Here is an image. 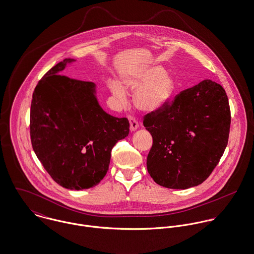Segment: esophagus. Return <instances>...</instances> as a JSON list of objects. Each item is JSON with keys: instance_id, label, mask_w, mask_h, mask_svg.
I'll list each match as a JSON object with an SVG mask.
<instances>
[{"instance_id": "esophagus-1", "label": "esophagus", "mask_w": 254, "mask_h": 254, "mask_svg": "<svg viewBox=\"0 0 254 254\" xmlns=\"http://www.w3.org/2000/svg\"><path fill=\"white\" fill-rule=\"evenodd\" d=\"M128 121H129V125H130V127H129L130 131H135L139 127L138 122L133 117H130V116L128 117Z\"/></svg>"}]
</instances>
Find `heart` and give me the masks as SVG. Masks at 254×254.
Listing matches in <instances>:
<instances>
[{
    "instance_id": "obj_1",
    "label": "heart",
    "mask_w": 254,
    "mask_h": 254,
    "mask_svg": "<svg viewBox=\"0 0 254 254\" xmlns=\"http://www.w3.org/2000/svg\"><path fill=\"white\" fill-rule=\"evenodd\" d=\"M122 84L129 89L137 87L133 101L137 108L152 112L163 107L175 90L174 79L160 66H149L136 69L121 77ZM108 87L115 97L125 100L127 92L117 81H109Z\"/></svg>"
}]
</instances>
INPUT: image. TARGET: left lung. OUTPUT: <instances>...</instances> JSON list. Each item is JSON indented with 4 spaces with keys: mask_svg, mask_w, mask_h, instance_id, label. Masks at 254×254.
I'll list each match as a JSON object with an SVG mask.
<instances>
[{
    "mask_svg": "<svg viewBox=\"0 0 254 254\" xmlns=\"http://www.w3.org/2000/svg\"><path fill=\"white\" fill-rule=\"evenodd\" d=\"M231 112L225 89L211 80L185 89L171 104L145 115L153 137L147 169L166 188L201 184L215 169L228 144Z\"/></svg>",
    "mask_w": 254,
    "mask_h": 254,
    "instance_id": "1",
    "label": "left lung"
}]
</instances>
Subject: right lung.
<instances>
[{"label":"right lung","instance_id":"right-lung-1","mask_svg":"<svg viewBox=\"0 0 254 254\" xmlns=\"http://www.w3.org/2000/svg\"><path fill=\"white\" fill-rule=\"evenodd\" d=\"M74 61L57 63L35 87L30 135L36 156L57 184L84 190L104 178L111 151L128 135L129 123L101 108L95 84L59 75Z\"/></svg>","mask_w":254,"mask_h":254}]
</instances>
